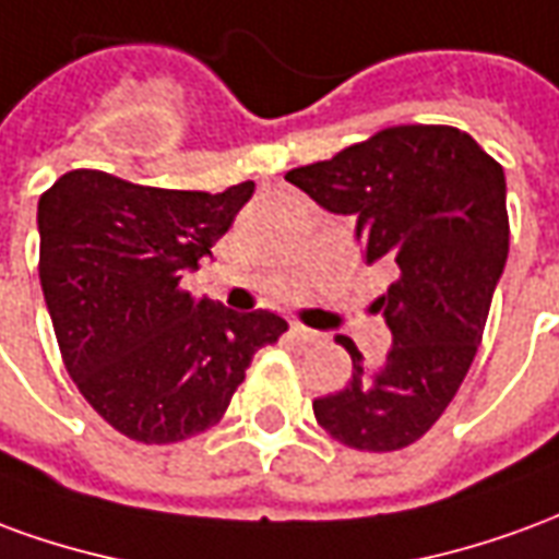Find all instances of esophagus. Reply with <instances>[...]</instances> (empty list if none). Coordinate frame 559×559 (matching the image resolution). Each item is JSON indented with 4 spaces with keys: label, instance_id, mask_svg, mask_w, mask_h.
I'll use <instances>...</instances> for the list:
<instances>
[{
    "label": "esophagus",
    "instance_id": "1",
    "mask_svg": "<svg viewBox=\"0 0 559 559\" xmlns=\"http://www.w3.org/2000/svg\"><path fill=\"white\" fill-rule=\"evenodd\" d=\"M290 335L299 341V344H320V341H323V335H320V332L302 326V323H293Z\"/></svg>",
    "mask_w": 559,
    "mask_h": 559
}]
</instances>
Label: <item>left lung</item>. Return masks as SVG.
Instances as JSON below:
<instances>
[{"label": "left lung", "mask_w": 559, "mask_h": 559, "mask_svg": "<svg viewBox=\"0 0 559 559\" xmlns=\"http://www.w3.org/2000/svg\"><path fill=\"white\" fill-rule=\"evenodd\" d=\"M284 179L326 212L353 215L365 260L399 272L374 302L392 347L365 365L356 344L338 335L353 377L314 401L317 421L362 452L416 443L464 383L503 275V167L457 128L399 126Z\"/></svg>", "instance_id": "1"}]
</instances>
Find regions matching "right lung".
Returning <instances> with one entry per match:
<instances>
[{
    "label": "right lung",
    "instance_id": "obj_1",
    "mask_svg": "<svg viewBox=\"0 0 559 559\" xmlns=\"http://www.w3.org/2000/svg\"><path fill=\"white\" fill-rule=\"evenodd\" d=\"M251 194L254 182L206 194L71 170L38 200V275L68 374L131 440L206 431L254 353L287 332L272 311L239 314L179 287Z\"/></svg>",
    "mask_w": 559,
    "mask_h": 559
}]
</instances>
